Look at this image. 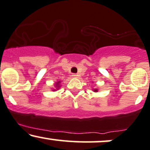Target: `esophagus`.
<instances>
[{
    "label": "esophagus",
    "instance_id": "esophagus-1",
    "mask_svg": "<svg viewBox=\"0 0 150 150\" xmlns=\"http://www.w3.org/2000/svg\"><path fill=\"white\" fill-rule=\"evenodd\" d=\"M72 76H73V77H75V78H77V76H78V75H77V74L74 73V74H73V75H72Z\"/></svg>",
    "mask_w": 150,
    "mask_h": 150
}]
</instances>
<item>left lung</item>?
<instances>
[{
  "mask_svg": "<svg viewBox=\"0 0 150 150\" xmlns=\"http://www.w3.org/2000/svg\"><path fill=\"white\" fill-rule=\"evenodd\" d=\"M94 91H97V89H94Z\"/></svg>",
  "mask_w": 150,
  "mask_h": 150,
  "instance_id": "left-lung-1",
  "label": "left lung"
}]
</instances>
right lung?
<instances>
[{
	"mask_svg": "<svg viewBox=\"0 0 150 150\" xmlns=\"http://www.w3.org/2000/svg\"><path fill=\"white\" fill-rule=\"evenodd\" d=\"M59 82H57V84H57V85H56V86H57V87H59Z\"/></svg>",
	"mask_w": 150,
	"mask_h": 150,
	"instance_id": "add662e5",
	"label": "right lung"
}]
</instances>
